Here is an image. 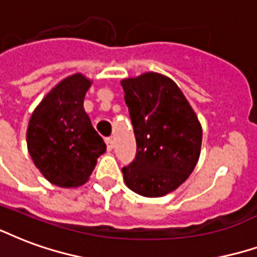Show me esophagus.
<instances>
[{"mask_svg":"<svg viewBox=\"0 0 257 257\" xmlns=\"http://www.w3.org/2000/svg\"><path fill=\"white\" fill-rule=\"evenodd\" d=\"M104 142H106V146H107V150L109 151H111L114 148V140L113 138H107V139H104Z\"/></svg>","mask_w":257,"mask_h":257,"instance_id":"1","label":"esophagus"}]
</instances>
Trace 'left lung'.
<instances>
[{
    "label": "left lung",
    "instance_id": "8db88e82",
    "mask_svg": "<svg viewBox=\"0 0 257 257\" xmlns=\"http://www.w3.org/2000/svg\"><path fill=\"white\" fill-rule=\"evenodd\" d=\"M138 153L123 181L138 195L162 197L187 181L200 157L203 129L174 81L157 72L121 80Z\"/></svg>",
    "mask_w": 257,
    "mask_h": 257
}]
</instances>
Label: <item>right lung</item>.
<instances>
[{
	"instance_id": "add662e5",
	"label": "right lung",
	"mask_w": 257,
	"mask_h": 257,
	"mask_svg": "<svg viewBox=\"0 0 257 257\" xmlns=\"http://www.w3.org/2000/svg\"><path fill=\"white\" fill-rule=\"evenodd\" d=\"M91 85L92 80L83 73L62 79L45 95L28 122L32 162L47 181L60 188L84 185L106 151L83 106Z\"/></svg>"
}]
</instances>
